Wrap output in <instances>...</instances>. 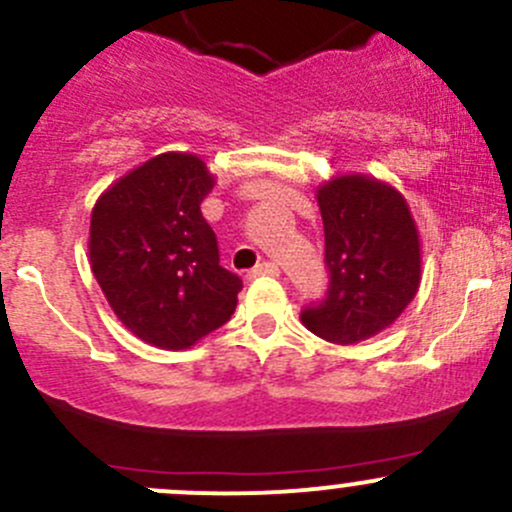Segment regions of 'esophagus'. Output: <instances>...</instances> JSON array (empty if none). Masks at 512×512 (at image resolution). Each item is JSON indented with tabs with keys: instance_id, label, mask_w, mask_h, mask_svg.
<instances>
[{
	"instance_id": "1",
	"label": "esophagus",
	"mask_w": 512,
	"mask_h": 512,
	"mask_svg": "<svg viewBox=\"0 0 512 512\" xmlns=\"http://www.w3.org/2000/svg\"><path fill=\"white\" fill-rule=\"evenodd\" d=\"M249 276L251 278H256V276H278V266H276V263H271V261H261V263H256L254 268H251Z\"/></svg>"
}]
</instances>
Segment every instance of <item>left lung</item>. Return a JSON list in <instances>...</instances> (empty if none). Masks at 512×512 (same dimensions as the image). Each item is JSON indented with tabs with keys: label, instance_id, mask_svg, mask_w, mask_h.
I'll return each instance as SVG.
<instances>
[{
	"label": "left lung",
	"instance_id": "1",
	"mask_svg": "<svg viewBox=\"0 0 512 512\" xmlns=\"http://www.w3.org/2000/svg\"><path fill=\"white\" fill-rule=\"evenodd\" d=\"M328 293L301 313L303 326L338 346L386 331L421 286V236L398 189L366 174L318 186Z\"/></svg>",
	"mask_w": 512,
	"mask_h": 512
}]
</instances>
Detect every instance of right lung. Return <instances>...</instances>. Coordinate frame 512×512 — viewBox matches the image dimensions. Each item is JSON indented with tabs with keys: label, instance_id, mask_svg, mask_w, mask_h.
Here are the masks:
<instances>
[{
	"label": "right lung",
	"instance_id": "1",
	"mask_svg": "<svg viewBox=\"0 0 512 512\" xmlns=\"http://www.w3.org/2000/svg\"><path fill=\"white\" fill-rule=\"evenodd\" d=\"M214 174L196 154L166 151L96 199L89 263L111 311L144 343L184 351L224 326L241 278L219 263L201 214Z\"/></svg>",
	"mask_w": 512,
	"mask_h": 512
}]
</instances>
